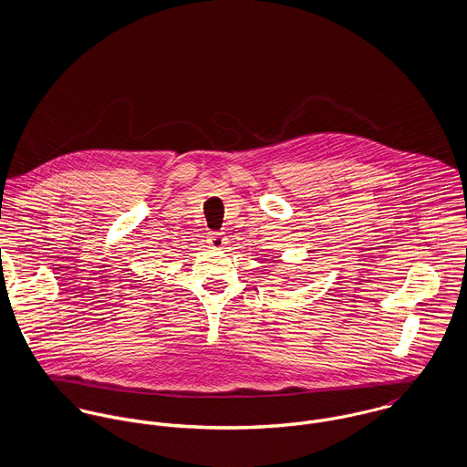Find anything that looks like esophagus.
I'll list each match as a JSON object with an SVG mask.
<instances>
[{"label":"esophagus","mask_w":467,"mask_h":467,"mask_svg":"<svg viewBox=\"0 0 467 467\" xmlns=\"http://www.w3.org/2000/svg\"><path fill=\"white\" fill-rule=\"evenodd\" d=\"M208 244H210L212 248H223V246L226 244L224 234H221V232H212V234L208 235Z\"/></svg>","instance_id":"1"}]
</instances>
